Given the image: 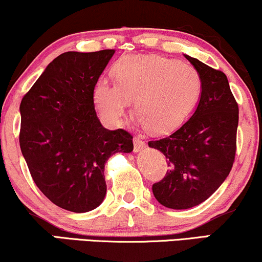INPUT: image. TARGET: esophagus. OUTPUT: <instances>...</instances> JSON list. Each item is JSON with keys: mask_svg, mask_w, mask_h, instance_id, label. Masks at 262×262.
<instances>
[{"mask_svg": "<svg viewBox=\"0 0 262 262\" xmlns=\"http://www.w3.org/2000/svg\"><path fill=\"white\" fill-rule=\"evenodd\" d=\"M146 148V143H144V141H142L141 138H135L134 140V151H140L142 149H144Z\"/></svg>", "mask_w": 262, "mask_h": 262, "instance_id": "esophagus-1", "label": "esophagus"}]
</instances>
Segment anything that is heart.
<instances>
[{
  "label": "heart",
  "instance_id": "1",
  "mask_svg": "<svg viewBox=\"0 0 262 262\" xmlns=\"http://www.w3.org/2000/svg\"><path fill=\"white\" fill-rule=\"evenodd\" d=\"M116 81L97 83L95 101L105 120L121 124L136 101L138 119L148 130L166 132L180 124L200 95L194 67L157 56L124 57L115 66Z\"/></svg>",
  "mask_w": 262,
  "mask_h": 262
}]
</instances>
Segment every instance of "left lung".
I'll return each mask as SVG.
<instances>
[{
	"label": "left lung",
	"instance_id": "obj_1",
	"mask_svg": "<svg viewBox=\"0 0 262 262\" xmlns=\"http://www.w3.org/2000/svg\"><path fill=\"white\" fill-rule=\"evenodd\" d=\"M202 80L194 114L169 136L149 141L166 158L164 179L151 189L161 205L189 209L209 198L228 176L237 150L238 103L221 70L186 56Z\"/></svg>",
	"mask_w": 262,
	"mask_h": 262
}]
</instances>
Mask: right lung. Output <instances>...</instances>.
<instances>
[{
	"mask_svg": "<svg viewBox=\"0 0 262 262\" xmlns=\"http://www.w3.org/2000/svg\"><path fill=\"white\" fill-rule=\"evenodd\" d=\"M114 50L58 56L23 97L19 144L38 189L73 212L96 209L104 199V164L134 149L132 136L103 127L93 91Z\"/></svg>",
	"mask_w": 262,
	"mask_h": 262,
	"instance_id": "1",
	"label": "right lung"
}]
</instances>
